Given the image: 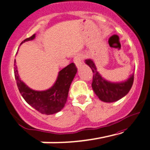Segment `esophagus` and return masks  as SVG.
I'll list each match as a JSON object with an SVG mask.
<instances>
[{
  "instance_id": "34e87169",
  "label": "esophagus",
  "mask_w": 150,
  "mask_h": 150,
  "mask_svg": "<svg viewBox=\"0 0 150 150\" xmlns=\"http://www.w3.org/2000/svg\"><path fill=\"white\" fill-rule=\"evenodd\" d=\"M73 61L75 64V65H76V67L78 68H79L82 65V64H83V57H82V55L81 54H76L75 56V58H74Z\"/></svg>"
}]
</instances>
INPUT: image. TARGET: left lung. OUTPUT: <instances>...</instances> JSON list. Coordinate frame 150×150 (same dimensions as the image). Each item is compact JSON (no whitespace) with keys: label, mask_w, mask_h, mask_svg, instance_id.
<instances>
[{"label":"left lung","mask_w":150,"mask_h":150,"mask_svg":"<svg viewBox=\"0 0 150 150\" xmlns=\"http://www.w3.org/2000/svg\"><path fill=\"white\" fill-rule=\"evenodd\" d=\"M86 64L92 69L93 73L92 89L102 101L107 103L117 101L125 96L132 88L134 81L133 74L127 81L122 83H111L100 76L92 60H86Z\"/></svg>","instance_id":"left-lung-1"}]
</instances>
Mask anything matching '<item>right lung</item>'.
Here are the masks:
<instances>
[{"label":"right lung","instance_id":"1","mask_svg":"<svg viewBox=\"0 0 150 150\" xmlns=\"http://www.w3.org/2000/svg\"><path fill=\"white\" fill-rule=\"evenodd\" d=\"M35 37V35H33L23 40L21 43L33 40ZM14 72L19 92L26 103L42 114L52 115L60 112L65 106L70 84L77 72V68L75 64L72 63L61 69L54 84L45 91H35L28 87L21 81L16 66Z\"/></svg>","mask_w":150,"mask_h":150}]
</instances>
